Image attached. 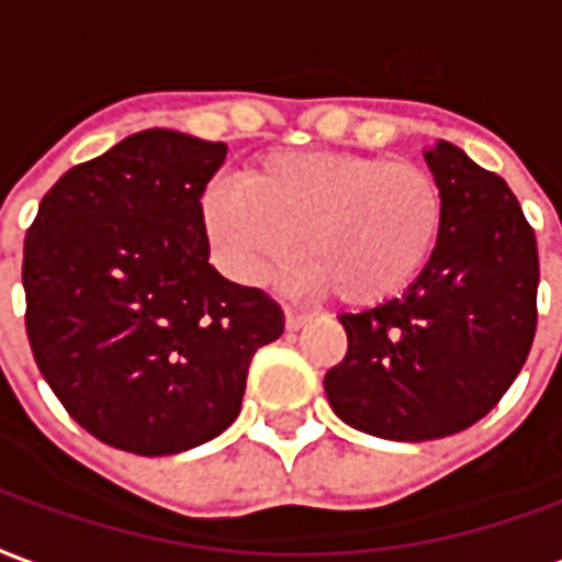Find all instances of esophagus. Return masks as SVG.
<instances>
[{"mask_svg": "<svg viewBox=\"0 0 562 562\" xmlns=\"http://www.w3.org/2000/svg\"><path fill=\"white\" fill-rule=\"evenodd\" d=\"M310 318H313V315L297 313V310H285V327H289V330H301Z\"/></svg>", "mask_w": 562, "mask_h": 562, "instance_id": "esophagus-1", "label": "esophagus"}]
</instances>
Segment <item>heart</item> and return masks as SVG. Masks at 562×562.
Instances as JSON below:
<instances>
[{"mask_svg": "<svg viewBox=\"0 0 562 562\" xmlns=\"http://www.w3.org/2000/svg\"><path fill=\"white\" fill-rule=\"evenodd\" d=\"M232 187L205 193L207 247L238 280L270 282L301 265L345 306H378L429 265L443 228V193L429 169L355 151H277Z\"/></svg>", "mask_w": 562, "mask_h": 562, "instance_id": "obj_1", "label": "heart"}]
</instances>
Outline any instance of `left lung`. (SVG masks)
I'll return each instance as SVG.
<instances>
[{"label": "left lung", "instance_id": "8db88e82", "mask_svg": "<svg viewBox=\"0 0 562 562\" xmlns=\"http://www.w3.org/2000/svg\"><path fill=\"white\" fill-rule=\"evenodd\" d=\"M426 164L443 193L438 247L402 297L339 315L348 351L324 375L342 423L411 443L501 402L530 355L539 289L536 235L506 181L443 139Z\"/></svg>", "mask_w": 562, "mask_h": 562}]
</instances>
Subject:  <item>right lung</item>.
Wrapping results in <instances>:
<instances>
[{"instance_id": "right-lung-1", "label": "right lung", "mask_w": 562, "mask_h": 562, "mask_svg": "<svg viewBox=\"0 0 562 562\" xmlns=\"http://www.w3.org/2000/svg\"><path fill=\"white\" fill-rule=\"evenodd\" d=\"M226 145L139 131L68 169L23 244L26 334L49 390L115 450L176 456L240 414L280 303L207 265L202 193Z\"/></svg>"}]
</instances>
